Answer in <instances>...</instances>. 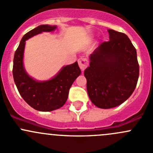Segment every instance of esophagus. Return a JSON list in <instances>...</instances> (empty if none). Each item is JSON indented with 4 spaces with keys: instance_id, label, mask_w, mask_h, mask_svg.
I'll return each instance as SVG.
<instances>
[{
    "instance_id": "esophagus-1",
    "label": "esophagus",
    "mask_w": 153,
    "mask_h": 153,
    "mask_svg": "<svg viewBox=\"0 0 153 153\" xmlns=\"http://www.w3.org/2000/svg\"><path fill=\"white\" fill-rule=\"evenodd\" d=\"M78 64H79L80 69L82 71H84L87 67L88 64H89V61H88L86 58H84V57H81V58L78 59Z\"/></svg>"
}]
</instances>
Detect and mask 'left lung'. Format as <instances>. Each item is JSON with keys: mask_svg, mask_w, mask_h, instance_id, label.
Returning a JSON list of instances; mask_svg holds the SVG:
<instances>
[{"mask_svg": "<svg viewBox=\"0 0 153 153\" xmlns=\"http://www.w3.org/2000/svg\"><path fill=\"white\" fill-rule=\"evenodd\" d=\"M109 41L89 55L84 70L86 89L92 104L110 109L128 99L136 87L139 65L136 49L127 35L108 29Z\"/></svg>", "mask_w": 153, "mask_h": 153, "instance_id": "8db88e82", "label": "left lung"}]
</instances>
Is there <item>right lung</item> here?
Segmentation results:
<instances>
[{
	"label": "right lung",
	"instance_id": "1",
	"mask_svg": "<svg viewBox=\"0 0 153 153\" xmlns=\"http://www.w3.org/2000/svg\"><path fill=\"white\" fill-rule=\"evenodd\" d=\"M57 26L41 25L24 35L13 60V78L20 95L31 107L41 112H49L62 107L67 101L69 91L81 71L78 62L64 66L52 78L38 81L26 71L24 55L26 41L42 32H51Z\"/></svg>",
	"mask_w": 153,
	"mask_h": 153
}]
</instances>
